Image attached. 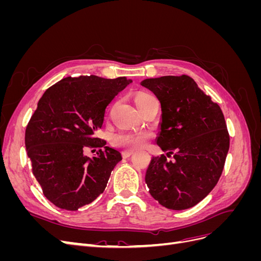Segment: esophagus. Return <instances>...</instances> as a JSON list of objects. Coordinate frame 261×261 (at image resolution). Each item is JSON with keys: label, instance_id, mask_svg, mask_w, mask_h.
Here are the masks:
<instances>
[{"label": "esophagus", "instance_id": "obj_1", "mask_svg": "<svg viewBox=\"0 0 261 261\" xmlns=\"http://www.w3.org/2000/svg\"><path fill=\"white\" fill-rule=\"evenodd\" d=\"M122 154H123L124 158H128L132 154H134V151H133V150H124V151L122 152Z\"/></svg>", "mask_w": 261, "mask_h": 261}]
</instances>
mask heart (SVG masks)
Instances as JSON below:
<instances>
[{"mask_svg": "<svg viewBox=\"0 0 261 261\" xmlns=\"http://www.w3.org/2000/svg\"><path fill=\"white\" fill-rule=\"evenodd\" d=\"M153 97L147 92H138L135 99V105L138 109L143 108L149 100ZM150 137V134L147 132H122L113 137V144L116 147L124 149H138L144 147Z\"/></svg>", "mask_w": 261, "mask_h": 261, "instance_id": "obj_1", "label": "heart"}]
</instances>
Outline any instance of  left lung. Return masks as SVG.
I'll return each instance as SVG.
<instances>
[{"instance_id":"8db88e82","label":"left lung","mask_w":261,"mask_h":261,"mask_svg":"<svg viewBox=\"0 0 261 261\" xmlns=\"http://www.w3.org/2000/svg\"><path fill=\"white\" fill-rule=\"evenodd\" d=\"M161 103L156 145L174 160L152 156L145 180L161 206L185 210L201 201L222 174L230 137L222 111L193 78L163 76L140 83Z\"/></svg>"}]
</instances>
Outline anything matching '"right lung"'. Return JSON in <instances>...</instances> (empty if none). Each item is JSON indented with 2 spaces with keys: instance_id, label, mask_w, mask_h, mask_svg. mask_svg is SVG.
Returning <instances> with one entry per match:
<instances>
[{
  "instance_id": "right-lung-1",
  "label": "right lung",
  "mask_w": 261,
  "mask_h": 261,
  "mask_svg": "<svg viewBox=\"0 0 261 261\" xmlns=\"http://www.w3.org/2000/svg\"><path fill=\"white\" fill-rule=\"evenodd\" d=\"M130 83L125 77H66L39 100L25 146L34 175L57 207L76 211L105 192L122 154L94 135L103 124L106 108ZM87 146L104 150L87 157Z\"/></svg>"
}]
</instances>
